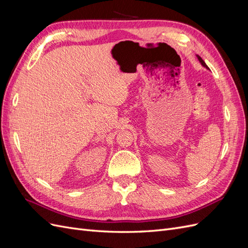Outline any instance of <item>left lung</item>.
<instances>
[{
	"label": "left lung",
	"mask_w": 248,
	"mask_h": 248,
	"mask_svg": "<svg viewBox=\"0 0 248 248\" xmlns=\"http://www.w3.org/2000/svg\"><path fill=\"white\" fill-rule=\"evenodd\" d=\"M198 59L200 60V62L202 63V66H205V67H207V68H208V66H207V65H206V63L204 62V60H202V59L200 56H198Z\"/></svg>",
	"instance_id": "obj_1"
}]
</instances>
